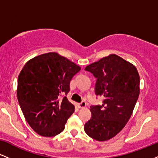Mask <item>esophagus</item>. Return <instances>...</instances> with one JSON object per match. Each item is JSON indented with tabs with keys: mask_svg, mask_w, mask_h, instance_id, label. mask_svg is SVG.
<instances>
[{
	"mask_svg": "<svg viewBox=\"0 0 158 158\" xmlns=\"http://www.w3.org/2000/svg\"><path fill=\"white\" fill-rule=\"evenodd\" d=\"M79 108H85V107L86 106V102H85V101H82L81 102L79 103Z\"/></svg>",
	"mask_w": 158,
	"mask_h": 158,
	"instance_id": "1",
	"label": "esophagus"
}]
</instances>
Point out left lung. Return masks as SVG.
<instances>
[{
  "label": "left lung",
  "instance_id": "left-lung-1",
  "mask_svg": "<svg viewBox=\"0 0 158 158\" xmlns=\"http://www.w3.org/2000/svg\"><path fill=\"white\" fill-rule=\"evenodd\" d=\"M97 79L96 95L104 97L102 106H91V118L85 131L98 141L115 137L131 117L139 94V76L135 66L111 54L85 69Z\"/></svg>",
  "mask_w": 158,
  "mask_h": 158
}]
</instances>
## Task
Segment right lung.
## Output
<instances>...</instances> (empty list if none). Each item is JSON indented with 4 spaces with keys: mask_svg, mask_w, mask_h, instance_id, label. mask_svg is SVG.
<instances>
[{
    "mask_svg": "<svg viewBox=\"0 0 158 158\" xmlns=\"http://www.w3.org/2000/svg\"><path fill=\"white\" fill-rule=\"evenodd\" d=\"M80 70L56 52L36 56L23 66L18 78V100L27 122L39 135L54 137L64 129L75 108L63 95Z\"/></svg>",
    "mask_w": 158,
    "mask_h": 158,
    "instance_id": "right-lung-1",
    "label": "right lung"
}]
</instances>
